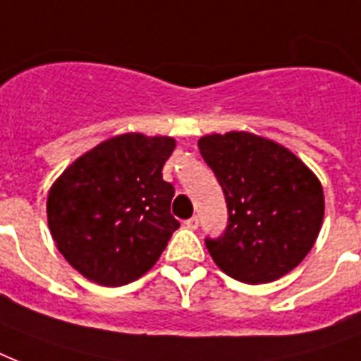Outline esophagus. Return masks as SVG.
<instances>
[{
	"label": "esophagus",
	"instance_id": "obj_1",
	"mask_svg": "<svg viewBox=\"0 0 361 361\" xmlns=\"http://www.w3.org/2000/svg\"><path fill=\"white\" fill-rule=\"evenodd\" d=\"M185 226H187V228H191V231H197V228H198V217H197V215H192L191 219H187Z\"/></svg>",
	"mask_w": 361,
	"mask_h": 361
}]
</instances>
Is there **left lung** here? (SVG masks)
<instances>
[{
    "instance_id": "obj_1",
    "label": "left lung",
    "mask_w": 361,
    "mask_h": 361,
    "mask_svg": "<svg viewBox=\"0 0 361 361\" xmlns=\"http://www.w3.org/2000/svg\"><path fill=\"white\" fill-rule=\"evenodd\" d=\"M198 149L228 209L223 234L206 238L215 264L249 285L271 283L296 268L324 219L317 176L286 147L251 133L202 136Z\"/></svg>"
}]
</instances>
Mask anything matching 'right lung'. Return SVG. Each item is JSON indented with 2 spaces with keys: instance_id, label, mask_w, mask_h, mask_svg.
Segmentation results:
<instances>
[{
  "instance_id": "add662e5",
  "label": "right lung",
  "mask_w": 361,
  "mask_h": 361,
  "mask_svg": "<svg viewBox=\"0 0 361 361\" xmlns=\"http://www.w3.org/2000/svg\"><path fill=\"white\" fill-rule=\"evenodd\" d=\"M169 136L120 135L76 159L50 189L48 226L59 252L84 277L121 286L157 262L180 223L163 166Z\"/></svg>"
}]
</instances>
